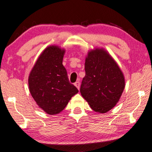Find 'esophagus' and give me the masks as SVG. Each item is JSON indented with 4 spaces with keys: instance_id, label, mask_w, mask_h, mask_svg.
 <instances>
[{
    "instance_id": "esophagus-1",
    "label": "esophagus",
    "mask_w": 152,
    "mask_h": 152,
    "mask_svg": "<svg viewBox=\"0 0 152 152\" xmlns=\"http://www.w3.org/2000/svg\"><path fill=\"white\" fill-rule=\"evenodd\" d=\"M74 85L78 88V89H80V82H79V81H76V82L74 83Z\"/></svg>"
}]
</instances>
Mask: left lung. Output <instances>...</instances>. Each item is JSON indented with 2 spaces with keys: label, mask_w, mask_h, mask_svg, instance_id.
Listing matches in <instances>:
<instances>
[{
  "label": "left lung",
  "mask_w": 152,
  "mask_h": 152,
  "mask_svg": "<svg viewBox=\"0 0 152 152\" xmlns=\"http://www.w3.org/2000/svg\"><path fill=\"white\" fill-rule=\"evenodd\" d=\"M85 76L80 93L95 112L106 113L114 107L125 88V78L114 60L105 51L88 53L85 63Z\"/></svg>",
  "instance_id": "8db88e82"
}]
</instances>
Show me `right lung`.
<instances>
[{"mask_svg":"<svg viewBox=\"0 0 152 152\" xmlns=\"http://www.w3.org/2000/svg\"><path fill=\"white\" fill-rule=\"evenodd\" d=\"M65 50L50 46L43 51L29 76V88L40 108L50 115L62 112L78 89L70 83L63 65Z\"/></svg>","mask_w":152,"mask_h":152,"instance_id":"right-lung-1","label":"right lung"}]
</instances>
